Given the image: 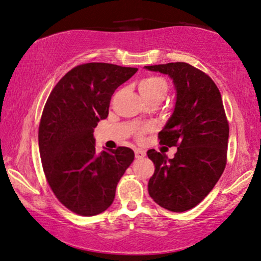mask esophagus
Segmentation results:
<instances>
[{
    "instance_id": "esophagus-1",
    "label": "esophagus",
    "mask_w": 261,
    "mask_h": 261,
    "mask_svg": "<svg viewBox=\"0 0 261 261\" xmlns=\"http://www.w3.org/2000/svg\"><path fill=\"white\" fill-rule=\"evenodd\" d=\"M144 156H146V151H144L143 149H135V158L136 159H143Z\"/></svg>"
}]
</instances>
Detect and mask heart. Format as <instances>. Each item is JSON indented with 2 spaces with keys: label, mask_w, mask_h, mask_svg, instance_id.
<instances>
[{
  "label": "heart",
  "mask_w": 261,
  "mask_h": 261,
  "mask_svg": "<svg viewBox=\"0 0 261 261\" xmlns=\"http://www.w3.org/2000/svg\"><path fill=\"white\" fill-rule=\"evenodd\" d=\"M139 91L142 97L149 101L150 99L155 97H164L167 91V84L162 78L156 77V75H149V77L143 78L140 82ZM148 129H149V127H143L138 129L139 138H142L144 132H147Z\"/></svg>",
  "instance_id": "1"
}]
</instances>
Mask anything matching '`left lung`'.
<instances>
[{"instance_id": "1", "label": "left lung", "mask_w": 261, "mask_h": 261, "mask_svg": "<svg viewBox=\"0 0 261 261\" xmlns=\"http://www.w3.org/2000/svg\"><path fill=\"white\" fill-rule=\"evenodd\" d=\"M172 79L176 102L159 133L160 143L177 147L174 159L147 151L155 171L149 196L164 209L190 210L214 189L226 166L228 122L222 95L209 75L187 63L144 66Z\"/></svg>"}]
</instances>
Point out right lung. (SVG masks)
<instances>
[{
	"instance_id": "1",
	"label": "right lung",
	"mask_w": 261,
	"mask_h": 261,
	"mask_svg": "<svg viewBox=\"0 0 261 261\" xmlns=\"http://www.w3.org/2000/svg\"><path fill=\"white\" fill-rule=\"evenodd\" d=\"M138 71L108 63L72 69L51 91L38 129L46 181L64 206L80 216L101 214L134 160L130 148L97 153L94 128L108 115L111 98Z\"/></svg>"
}]
</instances>
